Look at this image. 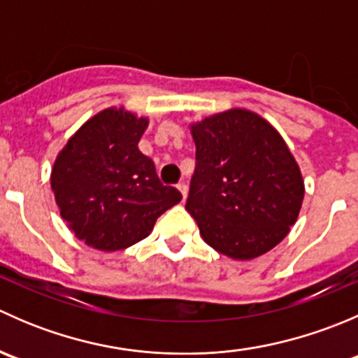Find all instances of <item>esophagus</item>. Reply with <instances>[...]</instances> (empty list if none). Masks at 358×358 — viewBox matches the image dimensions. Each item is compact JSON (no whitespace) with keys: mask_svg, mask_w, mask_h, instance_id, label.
<instances>
[{"mask_svg":"<svg viewBox=\"0 0 358 358\" xmlns=\"http://www.w3.org/2000/svg\"><path fill=\"white\" fill-rule=\"evenodd\" d=\"M176 189L180 190V192H182V196H183V199H187V185L183 182H180L178 185H176Z\"/></svg>","mask_w":358,"mask_h":358,"instance_id":"esophagus-1","label":"esophagus"}]
</instances>
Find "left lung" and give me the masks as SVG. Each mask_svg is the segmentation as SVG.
Listing matches in <instances>:
<instances>
[{
	"label": "left lung",
	"instance_id": "left-lung-1",
	"mask_svg": "<svg viewBox=\"0 0 358 358\" xmlns=\"http://www.w3.org/2000/svg\"><path fill=\"white\" fill-rule=\"evenodd\" d=\"M196 169L185 209L206 244L234 259L270 251L294 225L305 185L282 136L232 109L192 124Z\"/></svg>",
	"mask_w": 358,
	"mask_h": 358
}]
</instances>
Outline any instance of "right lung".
Returning <instances> with one entry per match:
<instances>
[{
    "instance_id": "obj_1",
    "label": "right lung",
    "mask_w": 358,
    "mask_h": 358,
    "mask_svg": "<svg viewBox=\"0 0 358 358\" xmlns=\"http://www.w3.org/2000/svg\"><path fill=\"white\" fill-rule=\"evenodd\" d=\"M145 117L106 109L76 131L52 169L60 215L78 239L117 251L145 239L159 216L182 201L138 150Z\"/></svg>"
}]
</instances>
